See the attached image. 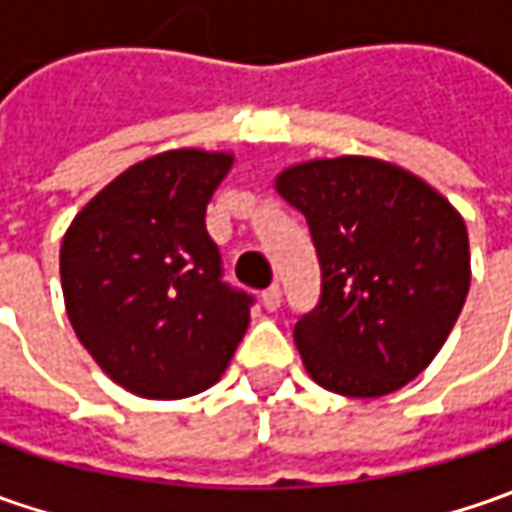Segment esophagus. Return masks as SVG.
Returning <instances> with one entry per match:
<instances>
[{"mask_svg": "<svg viewBox=\"0 0 512 512\" xmlns=\"http://www.w3.org/2000/svg\"><path fill=\"white\" fill-rule=\"evenodd\" d=\"M262 305H265V310H270V313H273V310H279V307H282V287L279 285L267 287L265 293H262Z\"/></svg>", "mask_w": 512, "mask_h": 512, "instance_id": "esophagus-1", "label": "esophagus"}]
</instances>
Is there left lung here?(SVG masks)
Returning <instances> with one entry per match:
<instances>
[{
	"label": "left lung",
	"mask_w": 512,
	"mask_h": 512,
	"mask_svg": "<svg viewBox=\"0 0 512 512\" xmlns=\"http://www.w3.org/2000/svg\"><path fill=\"white\" fill-rule=\"evenodd\" d=\"M279 196L302 210L322 293L293 339L325 390L376 399L413 382L462 313L470 245L439 190L370 156L293 165Z\"/></svg>",
	"instance_id": "1"
}]
</instances>
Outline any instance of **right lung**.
<instances>
[{"instance_id": "add662e5", "label": "right lung", "mask_w": 512, "mask_h": 512, "mask_svg": "<svg viewBox=\"0 0 512 512\" xmlns=\"http://www.w3.org/2000/svg\"><path fill=\"white\" fill-rule=\"evenodd\" d=\"M230 153L150 156L99 190L59 253L68 319L93 362L142 399H185L219 382L253 296L222 279L205 227Z\"/></svg>"}]
</instances>
